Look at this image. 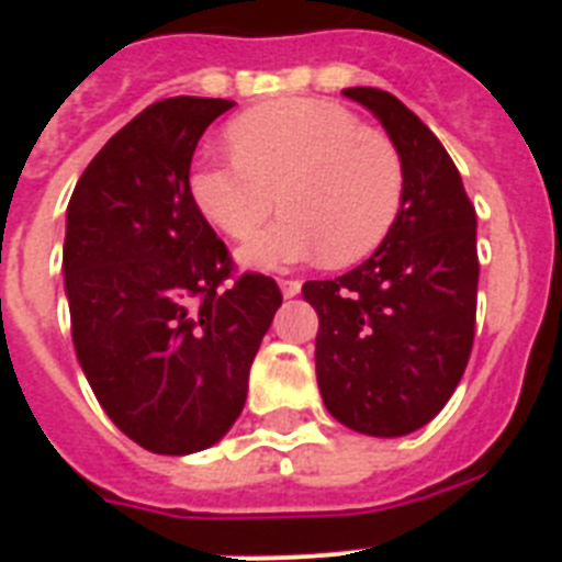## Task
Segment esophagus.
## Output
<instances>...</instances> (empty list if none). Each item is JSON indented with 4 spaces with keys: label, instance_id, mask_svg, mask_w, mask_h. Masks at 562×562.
<instances>
[{
    "label": "esophagus",
    "instance_id": "34e87169",
    "mask_svg": "<svg viewBox=\"0 0 562 562\" xmlns=\"http://www.w3.org/2000/svg\"><path fill=\"white\" fill-rule=\"evenodd\" d=\"M301 281H297V278H284V281H281V292H284V297H295L297 292H301Z\"/></svg>",
    "mask_w": 562,
    "mask_h": 562
}]
</instances>
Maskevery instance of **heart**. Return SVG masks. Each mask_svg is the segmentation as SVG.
Instances as JSON below:
<instances>
[{
  "label": "heart",
  "mask_w": 562,
  "mask_h": 562,
  "mask_svg": "<svg viewBox=\"0 0 562 562\" xmlns=\"http://www.w3.org/2000/svg\"><path fill=\"white\" fill-rule=\"evenodd\" d=\"M233 154L200 160L193 202L231 238H251L277 202L288 216L241 250L250 267L326 256L355 265L394 227L405 168L391 137L362 128L349 109L317 98H281L238 114L227 128Z\"/></svg>",
  "instance_id": "1"
}]
</instances>
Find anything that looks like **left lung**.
I'll return each mask as SVG.
<instances>
[{"label":"left lung","instance_id":"left-lung-1","mask_svg":"<svg viewBox=\"0 0 562 562\" xmlns=\"http://www.w3.org/2000/svg\"><path fill=\"white\" fill-rule=\"evenodd\" d=\"M380 117L405 168L394 227L374 256L331 281H306L315 371L329 414L369 436H405L453 396L475 337V207L459 168L400 98L342 89Z\"/></svg>","mask_w":562,"mask_h":562}]
</instances>
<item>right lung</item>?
<instances>
[{"label":"right lung","mask_w":562,"mask_h":562,"mask_svg":"<svg viewBox=\"0 0 562 562\" xmlns=\"http://www.w3.org/2000/svg\"><path fill=\"white\" fill-rule=\"evenodd\" d=\"M233 101L166 98L92 157L67 207L64 286L72 342L109 419L151 453L222 439L247 400L281 290L233 276L191 193L196 143Z\"/></svg>","instance_id":"obj_1"}]
</instances>
